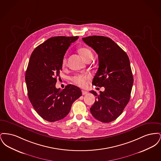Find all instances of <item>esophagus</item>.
<instances>
[{
	"label": "esophagus",
	"mask_w": 161,
	"mask_h": 161,
	"mask_svg": "<svg viewBox=\"0 0 161 161\" xmlns=\"http://www.w3.org/2000/svg\"><path fill=\"white\" fill-rule=\"evenodd\" d=\"M87 93L88 92H86V91H82V94L83 95H86V94H87Z\"/></svg>",
	"instance_id": "34e87169"
}]
</instances>
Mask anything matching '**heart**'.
<instances>
[{
    "mask_svg": "<svg viewBox=\"0 0 161 161\" xmlns=\"http://www.w3.org/2000/svg\"><path fill=\"white\" fill-rule=\"evenodd\" d=\"M78 52L83 60L87 61L88 59L92 58V53L91 51L87 47H81L79 49ZM66 64V58L64 57L62 61V65L64 66ZM90 79V76L89 75L84 74H79L72 78L73 81L81 87H85L87 84L88 80Z\"/></svg>",
    "mask_w": 161,
    "mask_h": 161,
    "instance_id": "heart-1",
    "label": "heart"
}]
</instances>
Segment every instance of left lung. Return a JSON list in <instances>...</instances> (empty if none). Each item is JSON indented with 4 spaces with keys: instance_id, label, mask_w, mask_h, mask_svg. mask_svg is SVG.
<instances>
[{
    "instance_id": "1",
    "label": "left lung",
    "mask_w": 161,
    "mask_h": 161,
    "mask_svg": "<svg viewBox=\"0 0 161 161\" xmlns=\"http://www.w3.org/2000/svg\"><path fill=\"white\" fill-rule=\"evenodd\" d=\"M82 39L98 55L99 68L92 84L105 88L99 95L94 91H90L96 96L91 112L101 122H112L123 113L130 100L133 77L129 57L107 37L92 36Z\"/></svg>"
}]
</instances>
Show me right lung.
Segmentation results:
<instances>
[{
    "mask_svg": "<svg viewBox=\"0 0 161 161\" xmlns=\"http://www.w3.org/2000/svg\"><path fill=\"white\" fill-rule=\"evenodd\" d=\"M78 38V36L49 38L31 54L25 74L28 98L38 115L49 122L63 119L73 103L82 95L81 89L72 84L63 90L55 87L64 55Z\"/></svg>",
    "mask_w": 161,
    "mask_h": 161,
    "instance_id": "1",
    "label": "right lung"
}]
</instances>
